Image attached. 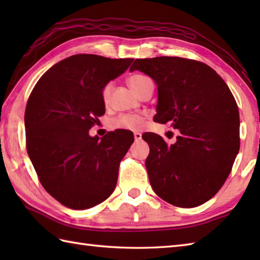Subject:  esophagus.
I'll use <instances>...</instances> for the list:
<instances>
[{"label":"esophagus","instance_id":"esophagus-1","mask_svg":"<svg viewBox=\"0 0 260 260\" xmlns=\"http://www.w3.org/2000/svg\"><path fill=\"white\" fill-rule=\"evenodd\" d=\"M134 139H135V141H141L142 140V134L141 133H134Z\"/></svg>","mask_w":260,"mask_h":260}]
</instances>
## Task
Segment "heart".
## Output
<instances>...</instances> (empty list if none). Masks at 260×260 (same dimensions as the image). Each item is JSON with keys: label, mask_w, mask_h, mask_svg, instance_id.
Returning a JSON list of instances; mask_svg holds the SVG:
<instances>
[{"label": "heart", "mask_w": 260, "mask_h": 260, "mask_svg": "<svg viewBox=\"0 0 260 260\" xmlns=\"http://www.w3.org/2000/svg\"><path fill=\"white\" fill-rule=\"evenodd\" d=\"M151 81V79L148 78L147 76L144 75H133L129 77L128 79V84L129 86L133 88V90L135 92L141 95V92L144 89L145 86L147 85V82ZM113 82L109 81L106 85L103 87L102 89V98L104 104H108L110 101V96H112V91H113ZM144 116L139 115V114H124V115H119L118 117H116L114 119L110 120V127L112 128L116 129H129V131H137L140 129L143 126V123H144Z\"/></svg>", "instance_id": "heart-1"}]
</instances>
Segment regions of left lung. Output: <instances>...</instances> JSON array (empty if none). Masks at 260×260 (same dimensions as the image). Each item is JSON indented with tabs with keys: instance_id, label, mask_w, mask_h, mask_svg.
<instances>
[{
	"instance_id": "obj_1",
	"label": "left lung",
	"mask_w": 260,
	"mask_h": 260,
	"mask_svg": "<svg viewBox=\"0 0 260 260\" xmlns=\"http://www.w3.org/2000/svg\"><path fill=\"white\" fill-rule=\"evenodd\" d=\"M157 85L154 121L180 131L169 145L150 134L145 161L154 192L171 204L194 208L210 200L229 176L240 147L239 110L224 80L208 64L180 57L136 59Z\"/></svg>"
}]
</instances>
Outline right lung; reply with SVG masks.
<instances>
[{
    "instance_id": "add662e5",
    "label": "right lung",
    "mask_w": 260,
    "mask_h": 260,
    "mask_svg": "<svg viewBox=\"0 0 260 260\" xmlns=\"http://www.w3.org/2000/svg\"><path fill=\"white\" fill-rule=\"evenodd\" d=\"M134 59L75 54L46 71L27 99L26 151L45 190L64 207L84 210L112 194L134 136L89 129L105 114L102 89Z\"/></svg>"
}]
</instances>
